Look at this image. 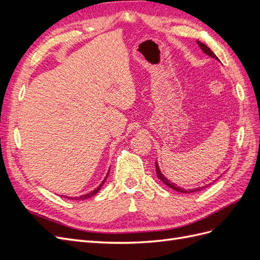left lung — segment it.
<instances>
[{"label": "left lung", "mask_w": 260, "mask_h": 260, "mask_svg": "<svg viewBox=\"0 0 260 260\" xmlns=\"http://www.w3.org/2000/svg\"><path fill=\"white\" fill-rule=\"evenodd\" d=\"M198 44H199V46L200 48L203 50V52L205 53V54H207L208 56H211L212 58H215V59H218V57L216 56L215 55V53L212 52L207 45H205L204 43H202L201 41H198ZM155 167H156V175H157V178H158L161 182L164 183V184H166L168 187H171V188H174L175 191H178V192H181V193H194V192H199V191H202V190H204V188H206L207 186H208V184L207 185H205V186H201V187H196V188H191V190H184V188H182V187H179L178 185H176L175 183H172V182H170V181L166 178V177H164V175L161 174L160 172V169H159V167H158V164L156 162V165H155ZM209 184H211V183H209Z\"/></svg>", "instance_id": "left-lung-1"}]
</instances>
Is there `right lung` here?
<instances>
[{
  "label": "right lung",
  "instance_id": "obj_1",
  "mask_svg": "<svg viewBox=\"0 0 260 260\" xmlns=\"http://www.w3.org/2000/svg\"><path fill=\"white\" fill-rule=\"evenodd\" d=\"M108 172H109V170H108ZM107 176H108V174H107ZM107 176L105 177V179L103 180V182H102L95 190L94 191H92V192H90V193H88V194H84V195H81V196H79V198H68V196H62V198H66V199H70V200H85V199H90V198H92L93 195H95L100 190H101V187H102V185L104 184V182L106 181V178H107Z\"/></svg>",
  "mask_w": 260,
  "mask_h": 260
}]
</instances>
